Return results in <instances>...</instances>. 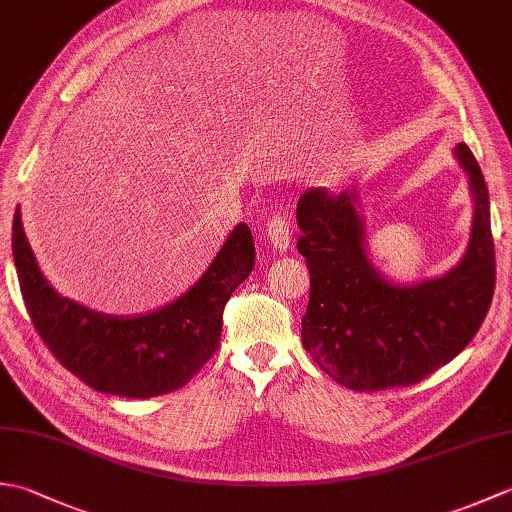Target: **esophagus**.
<instances>
[{"mask_svg":"<svg viewBox=\"0 0 512 512\" xmlns=\"http://www.w3.org/2000/svg\"><path fill=\"white\" fill-rule=\"evenodd\" d=\"M268 244L273 250H286L292 242V231H290V224L284 215H275L273 220L268 222Z\"/></svg>","mask_w":512,"mask_h":512,"instance_id":"34e87169","label":"esophagus"}]
</instances>
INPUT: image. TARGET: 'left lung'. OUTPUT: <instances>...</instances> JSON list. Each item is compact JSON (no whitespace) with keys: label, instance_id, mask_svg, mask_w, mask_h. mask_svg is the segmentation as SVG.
<instances>
[{"label":"left lung","instance_id":"left-lung-1","mask_svg":"<svg viewBox=\"0 0 512 512\" xmlns=\"http://www.w3.org/2000/svg\"><path fill=\"white\" fill-rule=\"evenodd\" d=\"M475 200L471 242L440 279L394 286L369 264L354 193L312 187L297 202L310 301L303 347L336 383L352 391L416 385L453 361L480 330L495 292V242L488 189L471 149H455Z\"/></svg>","mask_w":512,"mask_h":512}]
</instances>
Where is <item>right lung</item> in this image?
Here are the masks:
<instances>
[{
  "label": "right lung",
  "instance_id": "obj_1",
  "mask_svg": "<svg viewBox=\"0 0 512 512\" xmlns=\"http://www.w3.org/2000/svg\"><path fill=\"white\" fill-rule=\"evenodd\" d=\"M13 257L30 321L52 356L101 394L154 398L187 385L217 352L224 306L253 270L255 244L250 228L237 224L187 295L136 319L105 317L59 297L41 275L19 209Z\"/></svg>",
  "mask_w": 512,
  "mask_h": 512
}]
</instances>
